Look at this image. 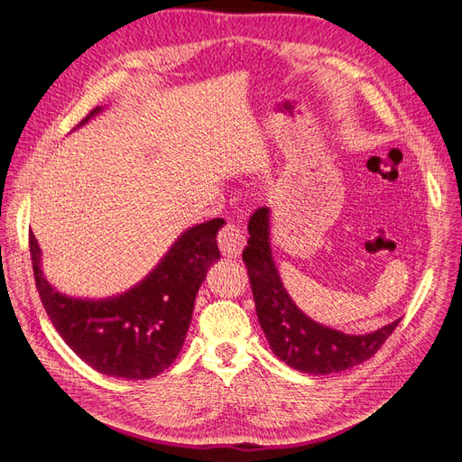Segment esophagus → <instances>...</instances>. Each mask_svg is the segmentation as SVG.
<instances>
[{
  "label": "esophagus",
  "instance_id": "obj_1",
  "mask_svg": "<svg viewBox=\"0 0 462 462\" xmlns=\"http://www.w3.org/2000/svg\"><path fill=\"white\" fill-rule=\"evenodd\" d=\"M217 243H219V250H221L223 256L239 258L241 250L245 246V236H243L241 227L235 226V223H231V221H227L217 235Z\"/></svg>",
  "mask_w": 462,
  "mask_h": 462
}]
</instances>
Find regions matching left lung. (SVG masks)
<instances>
[{"mask_svg":"<svg viewBox=\"0 0 462 462\" xmlns=\"http://www.w3.org/2000/svg\"><path fill=\"white\" fill-rule=\"evenodd\" d=\"M248 245L243 250L260 328L273 355L304 374L343 372L372 358L395 331L401 319L351 335L318 324L292 302L279 277L270 245V208H258L248 221Z\"/></svg>","mask_w":462,"mask_h":462,"instance_id":"8db88e82","label":"left lung"}]
</instances>
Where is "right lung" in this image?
<instances>
[{
	"mask_svg": "<svg viewBox=\"0 0 462 462\" xmlns=\"http://www.w3.org/2000/svg\"><path fill=\"white\" fill-rule=\"evenodd\" d=\"M92 109L87 125L100 114ZM216 217L177 236L141 283L107 299H77L55 289L42 272V250L29 235L32 270L42 304L61 339L88 366L125 380H148L171 366L192 319L194 299L209 265L219 260Z\"/></svg>",
	"mask_w": 462,
	"mask_h": 462,
	"instance_id": "1",
	"label": "right lung"
}]
</instances>
